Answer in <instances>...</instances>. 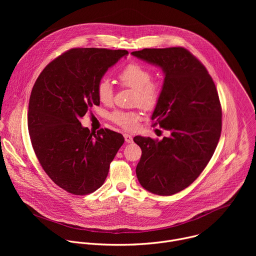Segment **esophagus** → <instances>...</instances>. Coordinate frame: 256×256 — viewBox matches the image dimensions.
<instances>
[{
  "instance_id": "esophagus-1",
  "label": "esophagus",
  "mask_w": 256,
  "mask_h": 256,
  "mask_svg": "<svg viewBox=\"0 0 256 256\" xmlns=\"http://www.w3.org/2000/svg\"><path fill=\"white\" fill-rule=\"evenodd\" d=\"M124 136L126 142H132V136L130 134H124Z\"/></svg>"
}]
</instances>
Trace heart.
Masks as SVG:
<instances>
[{"instance_id":"heart-1","label":"heart","mask_w":256,"mask_h":256,"mask_svg":"<svg viewBox=\"0 0 256 256\" xmlns=\"http://www.w3.org/2000/svg\"><path fill=\"white\" fill-rule=\"evenodd\" d=\"M152 72L138 62L128 64L118 74L120 83L124 87L134 90V104L140 105L144 110H154L163 95V84L152 80ZM96 94L100 102L110 104L114 100V87L107 79H102L96 86ZM140 120L138 112L116 110L112 114V120L118 126L132 130L136 128Z\"/></svg>"}]
</instances>
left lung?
Wrapping results in <instances>:
<instances>
[{
	"label": "left lung",
	"mask_w": 256,
	"mask_h": 256,
	"mask_svg": "<svg viewBox=\"0 0 256 256\" xmlns=\"http://www.w3.org/2000/svg\"><path fill=\"white\" fill-rule=\"evenodd\" d=\"M132 54L164 72L152 120L170 132L162 140L134 138L142 150L136 177L150 192L171 196L190 186L210 162L222 132L220 99L208 70L186 48H144Z\"/></svg>",
	"instance_id": "1"
}]
</instances>
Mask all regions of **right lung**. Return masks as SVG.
Here are the masks:
<instances>
[{
  "mask_svg": "<svg viewBox=\"0 0 256 256\" xmlns=\"http://www.w3.org/2000/svg\"><path fill=\"white\" fill-rule=\"evenodd\" d=\"M124 50L70 48L50 62L31 91L28 132L42 169L60 188L75 196L97 190L122 146V134L83 128L80 120L99 105L96 86Z\"/></svg>",
  "mask_w": 256,
  "mask_h": 256,
  "instance_id": "1",
  "label": "right lung"
}]
</instances>
